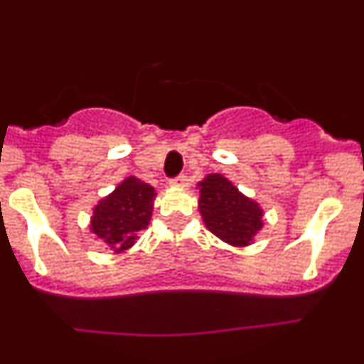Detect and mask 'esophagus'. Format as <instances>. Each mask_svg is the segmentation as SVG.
Masks as SVG:
<instances>
[{
  "label": "esophagus",
  "instance_id": "esophagus-1",
  "mask_svg": "<svg viewBox=\"0 0 364 364\" xmlns=\"http://www.w3.org/2000/svg\"><path fill=\"white\" fill-rule=\"evenodd\" d=\"M172 186H179V188H185V186H188V178H186L185 174L178 176V178H174L171 181Z\"/></svg>",
  "mask_w": 364,
  "mask_h": 364
}]
</instances>
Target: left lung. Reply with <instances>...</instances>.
Returning <instances> with one entry per match:
<instances>
[{"instance_id": "8db88e82", "label": "left lung", "mask_w": 364, "mask_h": 364, "mask_svg": "<svg viewBox=\"0 0 364 364\" xmlns=\"http://www.w3.org/2000/svg\"><path fill=\"white\" fill-rule=\"evenodd\" d=\"M199 211L204 225L232 247H248L262 229L264 211L259 203L237 190L222 174H208L197 185Z\"/></svg>"}]
</instances>
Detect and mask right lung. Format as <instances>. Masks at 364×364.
Returning a JSON list of instances; mask_svg holds the SVG:
<instances>
[{
  "instance_id": "add662e5",
  "label": "right lung",
  "mask_w": 364,
  "mask_h": 364,
  "mask_svg": "<svg viewBox=\"0 0 364 364\" xmlns=\"http://www.w3.org/2000/svg\"><path fill=\"white\" fill-rule=\"evenodd\" d=\"M156 192L135 176L123 179L112 193L93 208L90 230L114 253L130 250L137 234L148 229Z\"/></svg>"
}]
</instances>
